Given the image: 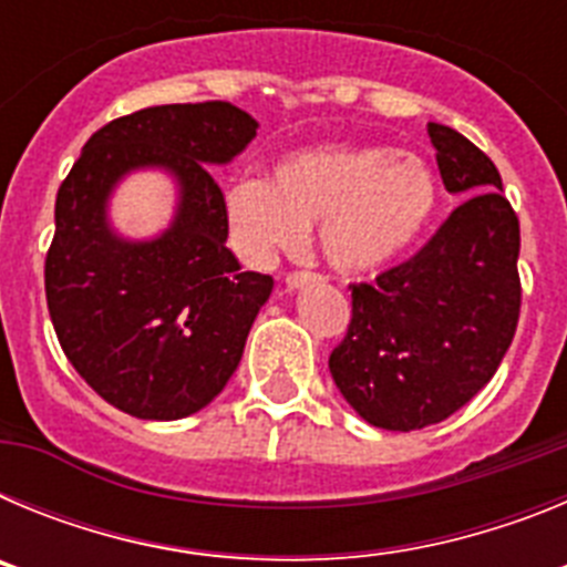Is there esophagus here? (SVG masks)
Here are the masks:
<instances>
[{
  "label": "esophagus",
  "mask_w": 567,
  "mask_h": 567,
  "mask_svg": "<svg viewBox=\"0 0 567 567\" xmlns=\"http://www.w3.org/2000/svg\"><path fill=\"white\" fill-rule=\"evenodd\" d=\"M318 280H320V275H312V272H289L284 284H287L289 292H295V289H303V287H309V284H318Z\"/></svg>",
  "instance_id": "1"
}]
</instances>
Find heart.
Instances as JSON below:
<instances>
[{"label": "heart", "mask_w": 567, "mask_h": 567, "mask_svg": "<svg viewBox=\"0 0 567 567\" xmlns=\"http://www.w3.org/2000/svg\"><path fill=\"white\" fill-rule=\"evenodd\" d=\"M440 198L437 173L420 155L385 144H323L280 158L272 182L233 184L224 215L247 258L298 252L320 227L323 258L338 272L369 275L417 244Z\"/></svg>", "instance_id": "1"}]
</instances>
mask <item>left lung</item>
<instances>
[{
	"label": "left lung",
	"mask_w": 567,
	"mask_h": 567,
	"mask_svg": "<svg viewBox=\"0 0 567 567\" xmlns=\"http://www.w3.org/2000/svg\"><path fill=\"white\" fill-rule=\"evenodd\" d=\"M449 193L465 202L429 244L352 287V323L329 358L343 400L385 432L425 429L494 378L519 320V221L488 155L429 124Z\"/></svg>",
	"instance_id": "left-lung-1"
}]
</instances>
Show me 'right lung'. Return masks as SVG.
Here are the masks:
<instances>
[{
	"mask_svg": "<svg viewBox=\"0 0 567 567\" xmlns=\"http://www.w3.org/2000/svg\"><path fill=\"white\" fill-rule=\"evenodd\" d=\"M258 133L229 102L162 104L90 135L56 195L44 292L64 354L93 392L138 420H182L224 392L272 278L244 272L213 167H227ZM176 184L171 224L127 239L109 198L133 172Z\"/></svg>",
	"mask_w": 567,
	"mask_h": 567,
	"instance_id": "right-lung-1",
	"label": "right lung"
}]
</instances>
